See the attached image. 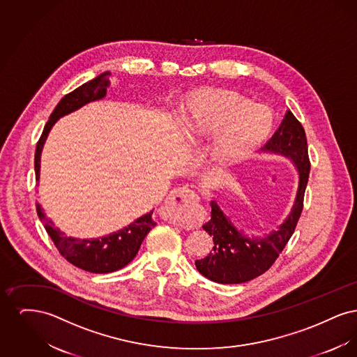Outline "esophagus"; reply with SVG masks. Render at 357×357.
Masks as SVG:
<instances>
[{
    "label": "esophagus",
    "instance_id": "1",
    "mask_svg": "<svg viewBox=\"0 0 357 357\" xmlns=\"http://www.w3.org/2000/svg\"><path fill=\"white\" fill-rule=\"evenodd\" d=\"M199 204V198L191 188L181 187L171 191L165 202V208L174 218V221L185 223L190 218V211Z\"/></svg>",
    "mask_w": 357,
    "mask_h": 357
}]
</instances>
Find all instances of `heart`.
Listing matches in <instances>:
<instances>
[{"instance_id": "1", "label": "heart", "mask_w": 357, "mask_h": 357, "mask_svg": "<svg viewBox=\"0 0 357 357\" xmlns=\"http://www.w3.org/2000/svg\"><path fill=\"white\" fill-rule=\"evenodd\" d=\"M187 130L195 136L217 135L213 156L225 165H238L258 151L272 136V109L237 91L199 88L185 100Z\"/></svg>"}]
</instances>
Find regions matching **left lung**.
Masks as SVG:
<instances>
[{"mask_svg":"<svg viewBox=\"0 0 357 357\" xmlns=\"http://www.w3.org/2000/svg\"><path fill=\"white\" fill-rule=\"evenodd\" d=\"M264 151L290 159L298 171V188L288 218L277 230L264 237H248L223 214L215 201H211V218L204 230L213 237L214 246L202 259L195 261L198 272L218 284L248 282L266 272L284 250L300 220L306 183L310 171L305 131L301 123L288 111Z\"/></svg>","mask_w":357,"mask_h":357,"instance_id":"obj_1","label":"left lung"}]
</instances>
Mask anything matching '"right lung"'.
<instances>
[{
    "mask_svg": "<svg viewBox=\"0 0 357 357\" xmlns=\"http://www.w3.org/2000/svg\"><path fill=\"white\" fill-rule=\"evenodd\" d=\"M109 72H104L93 80L80 85L68 95H66L50 116L40 140L37 142L34 153V171L36 181L40 178V159L44 143L48 137L54 123L60 118L82 108L86 102L100 100L107 93V86L109 85ZM38 218L44 223V227L51 237L54 246L72 265L91 273L116 272L126 265H128L137 255L139 248L149 231L156 225L153 220V211L142 215L127 227L118 231L104 236L102 238L80 239L67 237L63 231L54 227L53 222L47 218L41 206L37 204Z\"/></svg>",
    "mask_w": 357,
    "mask_h": 357,
    "instance_id": "right-lung-1",
    "label": "right lung"
}]
</instances>
